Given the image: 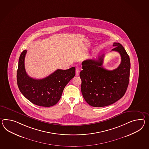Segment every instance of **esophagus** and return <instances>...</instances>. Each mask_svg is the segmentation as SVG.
<instances>
[{
  "label": "esophagus",
  "mask_w": 149,
  "mask_h": 149,
  "mask_svg": "<svg viewBox=\"0 0 149 149\" xmlns=\"http://www.w3.org/2000/svg\"><path fill=\"white\" fill-rule=\"evenodd\" d=\"M75 72H76V75L78 76L79 75V74H80V69L77 68H76V70H75Z\"/></svg>",
  "instance_id": "obj_1"
}]
</instances>
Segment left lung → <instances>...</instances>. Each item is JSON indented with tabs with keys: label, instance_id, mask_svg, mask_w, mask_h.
Instances as JSON below:
<instances>
[{
	"label": "left lung",
	"instance_id": "1",
	"mask_svg": "<svg viewBox=\"0 0 149 149\" xmlns=\"http://www.w3.org/2000/svg\"><path fill=\"white\" fill-rule=\"evenodd\" d=\"M113 51L120 53L121 62L113 70L102 67L104 55L97 60H86L82 62V70L80 76L81 92L88 104L94 107H103L112 104L125 94L129 82L130 61L123 46L113 44Z\"/></svg>",
	"mask_w": 149,
	"mask_h": 149
}]
</instances>
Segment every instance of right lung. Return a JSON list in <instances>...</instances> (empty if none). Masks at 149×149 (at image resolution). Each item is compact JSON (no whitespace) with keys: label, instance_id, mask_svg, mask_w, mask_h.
Here are the masks:
<instances>
[{"label":"right lung","instance_id":"add662e5","mask_svg":"<svg viewBox=\"0 0 149 149\" xmlns=\"http://www.w3.org/2000/svg\"><path fill=\"white\" fill-rule=\"evenodd\" d=\"M27 50L19 57L17 73L19 89L26 98L36 105L49 107L56 104L61 97L65 86L75 75V68L57 69L42 79L29 77L25 68V57Z\"/></svg>","mask_w":149,"mask_h":149}]
</instances>
